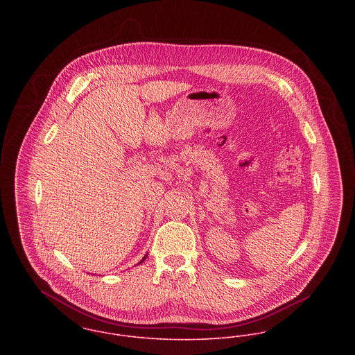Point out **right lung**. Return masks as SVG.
<instances>
[{
    "label": "right lung",
    "mask_w": 355,
    "mask_h": 355,
    "mask_svg": "<svg viewBox=\"0 0 355 355\" xmlns=\"http://www.w3.org/2000/svg\"><path fill=\"white\" fill-rule=\"evenodd\" d=\"M144 259H146V256H145V257H144ZM144 259H142L141 262H142V261H144ZM141 262H140V263H141Z\"/></svg>",
    "instance_id": "1"
}]
</instances>
